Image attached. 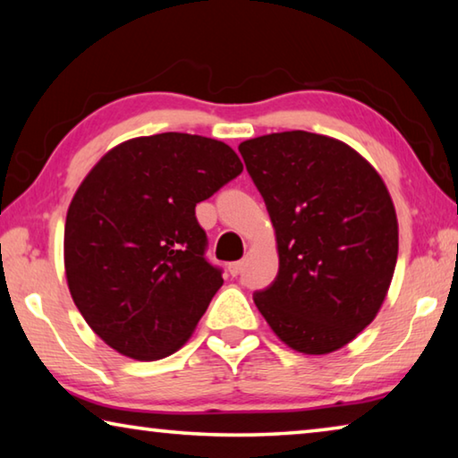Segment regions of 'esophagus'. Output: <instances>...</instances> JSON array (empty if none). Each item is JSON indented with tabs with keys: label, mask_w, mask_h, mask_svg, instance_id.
Listing matches in <instances>:
<instances>
[{
	"label": "esophagus",
	"mask_w": 458,
	"mask_h": 458,
	"mask_svg": "<svg viewBox=\"0 0 458 458\" xmlns=\"http://www.w3.org/2000/svg\"><path fill=\"white\" fill-rule=\"evenodd\" d=\"M228 270H230L232 276H238L240 273H242V262H230Z\"/></svg>",
	"instance_id": "34e87169"
}]
</instances>
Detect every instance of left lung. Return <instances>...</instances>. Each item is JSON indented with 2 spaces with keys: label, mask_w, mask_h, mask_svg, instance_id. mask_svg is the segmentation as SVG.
Listing matches in <instances>:
<instances>
[{
  "label": "left lung",
  "mask_w": 458,
  "mask_h": 458,
  "mask_svg": "<svg viewBox=\"0 0 458 458\" xmlns=\"http://www.w3.org/2000/svg\"><path fill=\"white\" fill-rule=\"evenodd\" d=\"M273 222L278 275L254 303L307 355L337 352L376 319L398 259V220L379 174L333 137L284 131L238 145Z\"/></svg>",
  "instance_id": "obj_1"
}]
</instances>
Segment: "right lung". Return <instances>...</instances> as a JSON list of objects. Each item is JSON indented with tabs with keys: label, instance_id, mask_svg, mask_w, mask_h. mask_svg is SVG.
I'll return each mask as SVG.
<instances>
[{
	"label": "right lung",
	"instance_id": "right-lung-1",
	"mask_svg": "<svg viewBox=\"0 0 458 458\" xmlns=\"http://www.w3.org/2000/svg\"><path fill=\"white\" fill-rule=\"evenodd\" d=\"M242 169L226 143L159 133L113 147L84 177L66 214L64 268L108 347L153 361L190 339L224 283L204 257L196 204Z\"/></svg>",
	"mask_w": 458,
	"mask_h": 458
}]
</instances>
